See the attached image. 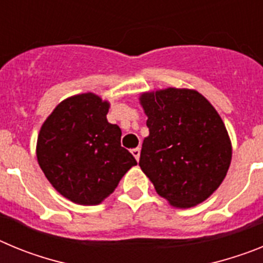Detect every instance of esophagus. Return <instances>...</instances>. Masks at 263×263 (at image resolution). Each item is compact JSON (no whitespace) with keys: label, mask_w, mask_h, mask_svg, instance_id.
Returning a JSON list of instances; mask_svg holds the SVG:
<instances>
[{"label":"esophagus","mask_w":263,"mask_h":263,"mask_svg":"<svg viewBox=\"0 0 263 263\" xmlns=\"http://www.w3.org/2000/svg\"><path fill=\"white\" fill-rule=\"evenodd\" d=\"M132 154H133V157L136 158L137 162H138V160H139V155H141V148H139V147L133 148V150H132Z\"/></svg>","instance_id":"1"}]
</instances>
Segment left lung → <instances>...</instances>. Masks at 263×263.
Masks as SVG:
<instances>
[{"label": "left lung", "instance_id": "obj_1", "mask_svg": "<svg viewBox=\"0 0 263 263\" xmlns=\"http://www.w3.org/2000/svg\"><path fill=\"white\" fill-rule=\"evenodd\" d=\"M147 121L139 166L159 196L176 208L206 200L232 160L227 127L212 104L194 89L167 88L139 97Z\"/></svg>", "mask_w": 263, "mask_h": 263}]
</instances>
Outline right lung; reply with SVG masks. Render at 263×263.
<instances>
[{"label": "right lung", "instance_id": "add662e5", "mask_svg": "<svg viewBox=\"0 0 263 263\" xmlns=\"http://www.w3.org/2000/svg\"><path fill=\"white\" fill-rule=\"evenodd\" d=\"M109 103L95 93L63 100L43 122L36 158L52 187L68 200L97 205L137 164L121 146V129L109 124Z\"/></svg>", "mask_w": 263, "mask_h": 263}]
</instances>
